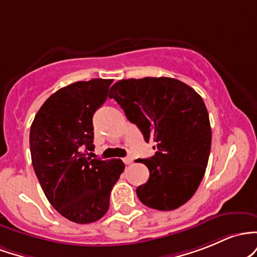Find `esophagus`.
<instances>
[{
	"instance_id": "1",
	"label": "esophagus",
	"mask_w": 257,
	"mask_h": 257,
	"mask_svg": "<svg viewBox=\"0 0 257 257\" xmlns=\"http://www.w3.org/2000/svg\"><path fill=\"white\" fill-rule=\"evenodd\" d=\"M123 163L126 164V165H130V164L132 163V161H134V158L132 157H126V158H123Z\"/></svg>"
}]
</instances>
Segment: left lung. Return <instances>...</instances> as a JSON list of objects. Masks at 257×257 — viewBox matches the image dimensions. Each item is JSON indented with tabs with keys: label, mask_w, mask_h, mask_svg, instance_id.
Here are the masks:
<instances>
[{
	"label": "left lung",
	"mask_w": 257,
	"mask_h": 257,
	"mask_svg": "<svg viewBox=\"0 0 257 257\" xmlns=\"http://www.w3.org/2000/svg\"><path fill=\"white\" fill-rule=\"evenodd\" d=\"M126 117L153 142L155 154L138 159L149 170L136 189L148 207L170 211L182 206L203 180L211 148V126L203 98L180 80L144 77L115 82L109 92Z\"/></svg>",
	"instance_id": "left-lung-1"
}]
</instances>
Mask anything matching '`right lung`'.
<instances>
[{"label":"right lung","instance_id":"right-lung-1","mask_svg":"<svg viewBox=\"0 0 257 257\" xmlns=\"http://www.w3.org/2000/svg\"><path fill=\"white\" fill-rule=\"evenodd\" d=\"M113 80L65 86L43 103L30 127L34 170L51 205L75 223H91L109 209L125 165L120 159L86 157L93 151L92 117L108 98Z\"/></svg>","mask_w":257,"mask_h":257}]
</instances>
